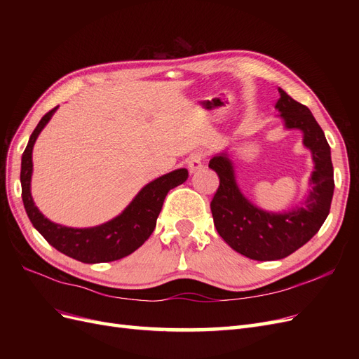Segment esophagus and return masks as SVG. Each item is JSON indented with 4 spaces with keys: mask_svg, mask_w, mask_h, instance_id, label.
I'll return each instance as SVG.
<instances>
[{
    "mask_svg": "<svg viewBox=\"0 0 359 359\" xmlns=\"http://www.w3.org/2000/svg\"><path fill=\"white\" fill-rule=\"evenodd\" d=\"M202 161H203V153H199V151H196V153L190 154V157L187 158V166H189L190 172L201 169Z\"/></svg>",
    "mask_w": 359,
    "mask_h": 359,
    "instance_id": "obj_1",
    "label": "esophagus"
}]
</instances>
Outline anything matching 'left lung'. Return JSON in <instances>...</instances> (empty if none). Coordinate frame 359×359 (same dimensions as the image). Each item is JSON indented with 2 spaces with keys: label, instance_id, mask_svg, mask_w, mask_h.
Wrapping results in <instances>:
<instances>
[{
  "label": "left lung",
  "instance_id": "obj_1",
  "mask_svg": "<svg viewBox=\"0 0 359 359\" xmlns=\"http://www.w3.org/2000/svg\"><path fill=\"white\" fill-rule=\"evenodd\" d=\"M276 104L287 128H299L304 145L311 149L314 170L306 205L289 212L271 214L256 208L238 189L227 157L215 156L210 168L220 184L211 201L214 226L235 252L253 260H277L297 252L319 232L331 210L334 194V168L331 149L323 130L307 106L293 100L283 90Z\"/></svg>",
  "mask_w": 359,
  "mask_h": 359
}]
</instances>
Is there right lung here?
<instances>
[{
	"label": "right lung",
	"mask_w": 359,
	"mask_h": 359,
	"mask_svg": "<svg viewBox=\"0 0 359 359\" xmlns=\"http://www.w3.org/2000/svg\"><path fill=\"white\" fill-rule=\"evenodd\" d=\"M55 109L57 107H53L40 119L28 140V145L22 154V165H20L22 201L32 226L58 252L83 264L112 262V260L132 255L154 232L157 217L161 211L166 194L169 190L187 180L189 170H173L149 182L139 191L137 196L121 215L102 226L90 227V229H73V227L52 223L32 202L29 182L32 172V147H34L39 133L48 124Z\"/></svg>",
	"instance_id": "obj_1"
}]
</instances>
